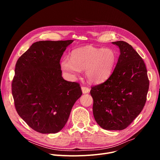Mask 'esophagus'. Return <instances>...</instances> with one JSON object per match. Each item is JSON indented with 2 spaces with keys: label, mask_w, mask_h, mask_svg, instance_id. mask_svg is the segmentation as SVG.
<instances>
[{
  "label": "esophagus",
  "mask_w": 160,
  "mask_h": 160,
  "mask_svg": "<svg viewBox=\"0 0 160 160\" xmlns=\"http://www.w3.org/2000/svg\"><path fill=\"white\" fill-rule=\"evenodd\" d=\"M82 93H83V94H86V93H89L90 89H89V88H88V87L82 86Z\"/></svg>",
  "instance_id": "esophagus-1"
}]
</instances>
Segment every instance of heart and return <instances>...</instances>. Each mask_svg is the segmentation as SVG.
I'll use <instances>...</instances> for the list:
<instances>
[{
  "instance_id": "b5f03b06",
  "label": "heart",
  "mask_w": 160,
  "mask_h": 160,
  "mask_svg": "<svg viewBox=\"0 0 160 160\" xmlns=\"http://www.w3.org/2000/svg\"><path fill=\"white\" fill-rule=\"evenodd\" d=\"M71 58L65 56L61 61L62 70L72 78L85 70L87 79L91 83H100L111 74L116 55L112 49L86 46L74 50Z\"/></svg>"
}]
</instances>
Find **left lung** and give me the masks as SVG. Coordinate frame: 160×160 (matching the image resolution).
<instances>
[{
	"instance_id": "left-lung-1",
	"label": "left lung",
	"mask_w": 160,
	"mask_h": 160,
	"mask_svg": "<svg viewBox=\"0 0 160 160\" xmlns=\"http://www.w3.org/2000/svg\"><path fill=\"white\" fill-rule=\"evenodd\" d=\"M120 49L115 68L107 80L91 87L93 113L107 130L127 128L145 106L149 80L144 61L128 43L112 42Z\"/></svg>"
}]
</instances>
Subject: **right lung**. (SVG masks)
<instances>
[{"instance_id": "obj_1", "label": "right lung", "mask_w": 160, "mask_h": 160, "mask_svg": "<svg viewBox=\"0 0 160 160\" xmlns=\"http://www.w3.org/2000/svg\"><path fill=\"white\" fill-rule=\"evenodd\" d=\"M73 40L33 43L15 65L12 92L16 111L41 133L60 131L82 91L77 82L62 77L60 59Z\"/></svg>"}]
</instances>
